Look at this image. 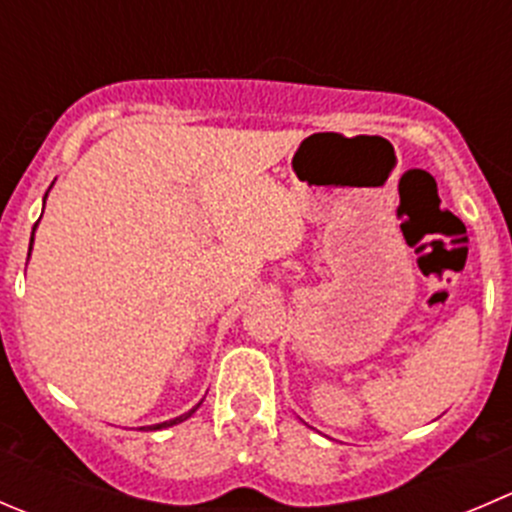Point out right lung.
<instances>
[{
    "label": "right lung",
    "mask_w": 512,
    "mask_h": 512,
    "mask_svg": "<svg viewBox=\"0 0 512 512\" xmlns=\"http://www.w3.org/2000/svg\"><path fill=\"white\" fill-rule=\"evenodd\" d=\"M44 197H47V195H44ZM32 240H34V235H32ZM32 240H29V250H32ZM195 410H197V408H192V410H190V413L180 415V418L170 420V423H160V425H152V430H160V428H170V425H177V423H182V420H187V418H190V415H192V413H195Z\"/></svg>",
    "instance_id": "right-lung-1"
}]
</instances>
